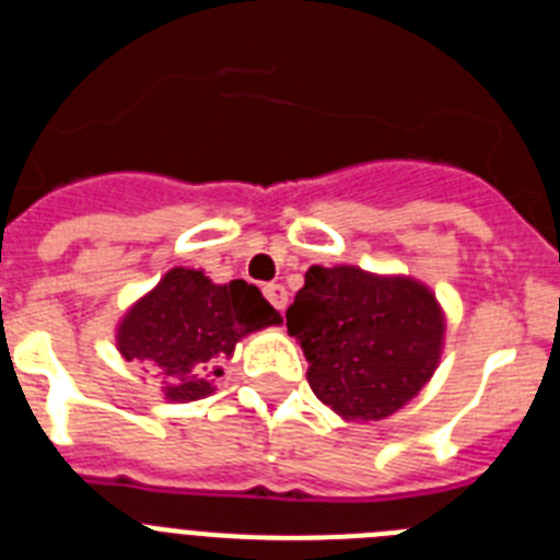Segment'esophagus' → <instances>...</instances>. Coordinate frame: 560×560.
Here are the masks:
<instances>
[{
    "label": "esophagus",
    "mask_w": 560,
    "mask_h": 560,
    "mask_svg": "<svg viewBox=\"0 0 560 560\" xmlns=\"http://www.w3.org/2000/svg\"><path fill=\"white\" fill-rule=\"evenodd\" d=\"M264 294H266V300H269V303L275 305V308L280 311V314H283L285 305H289V291H285L280 283H269L264 289Z\"/></svg>",
    "instance_id": "34e87169"
}]
</instances>
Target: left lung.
I'll use <instances>...</instances> for the list:
<instances>
[{
    "label": "left lung",
    "instance_id": "1",
    "mask_svg": "<svg viewBox=\"0 0 560 560\" xmlns=\"http://www.w3.org/2000/svg\"><path fill=\"white\" fill-rule=\"evenodd\" d=\"M308 384L341 420H384L427 387L446 314L427 283L359 266H311L285 311Z\"/></svg>",
    "mask_w": 560,
    "mask_h": 560
}]
</instances>
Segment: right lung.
Returning a JSON list of instances; mask_svg holds the SVG:
<instances>
[{"label":"right lung","mask_w":560,"mask_h":560,"mask_svg":"<svg viewBox=\"0 0 560 560\" xmlns=\"http://www.w3.org/2000/svg\"><path fill=\"white\" fill-rule=\"evenodd\" d=\"M280 323L257 285L212 283L201 269L173 266L120 316L114 339L120 355L160 375L165 400L190 404L212 395L237 341Z\"/></svg>","instance_id":"right-lung-1"}]
</instances>
